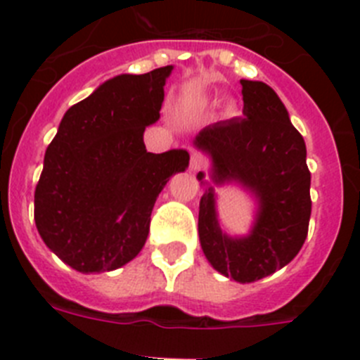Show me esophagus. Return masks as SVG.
Segmentation results:
<instances>
[{
    "label": "esophagus",
    "mask_w": 360,
    "mask_h": 360,
    "mask_svg": "<svg viewBox=\"0 0 360 360\" xmlns=\"http://www.w3.org/2000/svg\"><path fill=\"white\" fill-rule=\"evenodd\" d=\"M204 165H206V156H204L202 152L193 150L192 154H190V170L197 172V170H200Z\"/></svg>",
    "instance_id": "esophagus-1"
}]
</instances>
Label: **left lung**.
Masks as SVG:
<instances>
[{
	"mask_svg": "<svg viewBox=\"0 0 360 360\" xmlns=\"http://www.w3.org/2000/svg\"><path fill=\"white\" fill-rule=\"evenodd\" d=\"M240 84L244 118L208 125L193 145L212 158L215 183L238 181L257 195V224L244 238L222 233L212 186L199 204V238L210 264L224 276L251 283L300 252L312 200L305 140L290 124L285 105L267 84ZM202 177L199 172L197 179Z\"/></svg>",
	"mask_w": 360,
	"mask_h": 360,
	"instance_id": "obj_1",
	"label": "left lung"
}]
</instances>
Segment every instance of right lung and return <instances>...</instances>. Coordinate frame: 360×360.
<instances>
[{"mask_svg": "<svg viewBox=\"0 0 360 360\" xmlns=\"http://www.w3.org/2000/svg\"><path fill=\"white\" fill-rule=\"evenodd\" d=\"M172 66L118 75L71 105L48 145L35 186L44 244L79 273L112 271L141 251L158 195L188 167L186 150L147 152Z\"/></svg>", "mask_w": 360, "mask_h": 360, "instance_id": "right-lung-1", "label": "right lung"}]
</instances>
